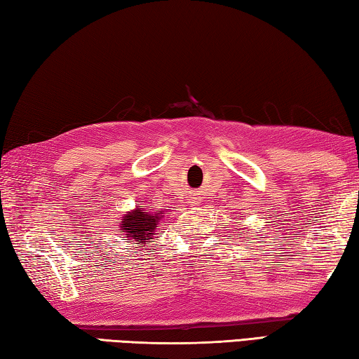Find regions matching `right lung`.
Masks as SVG:
<instances>
[{
    "label": "right lung",
    "instance_id": "add662e5",
    "mask_svg": "<svg viewBox=\"0 0 359 359\" xmlns=\"http://www.w3.org/2000/svg\"><path fill=\"white\" fill-rule=\"evenodd\" d=\"M160 220L161 210H158L156 214H147V212L142 210V205H139L135 212L126 214L123 217L120 233H123L125 238L135 239L139 244H142L145 239L154 234V229L156 228V224Z\"/></svg>",
    "mask_w": 359,
    "mask_h": 359
}]
</instances>
